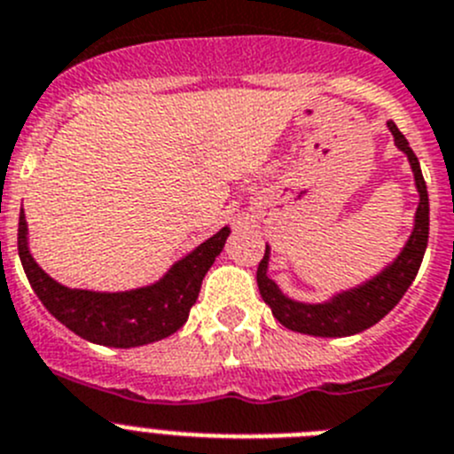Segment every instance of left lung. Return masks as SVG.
Wrapping results in <instances>:
<instances>
[{
	"label": "left lung",
	"mask_w": 454,
	"mask_h": 454,
	"mask_svg": "<svg viewBox=\"0 0 454 454\" xmlns=\"http://www.w3.org/2000/svg\"><path fill=\"white\" fill-rule=\"evenodd\" d=\"M389 130L394 136L395 146L403 153H407L411 171H414L416 190H419V207H416L414 231L407 239L405 248L400 251L394 262L382 273L369 280V283L359 285V287L348 289L344 294H337L333 301L318 305L296 303L292 298L285 296L278 285L267 276L269 267V247L264 251V257L257 264V287L262 294L264 303L271 308L273 317L294 333L314 334V337H348L357 334L362 330L375 325L382 317L391 312L398 305V301L405 296L410 289L411 280L419 273L423 255H426L427 235H430V201H427V187L423 181V171H420L419 158L411 151L410 142L400 133L398 126L389 121Z\"/></svg>",
	"instance_id": "left-lung-1"
}]
</instances>
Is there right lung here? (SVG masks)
<instances>
[{"label": "right lung", "instance_id": "right-lung-1", "mask_svg": "<svg viewBox=\"0 0 454 454\" xmlns=\"http://www.w3.org/2000/svg\"><path fill=\"white\" fill-rule=\"evenodd\" d=\"M228 235L231 228H222L174 264L156 285L117 294L69 289L49 278L28 253L24 210L20 212L18 253L34 292L65 328L92 344L133 348L160 341L185 324L192 305L197 303L203 276L222 253Z\"/></svg>", "mask_w": 454, "mask_h": 454}]
</instances>
